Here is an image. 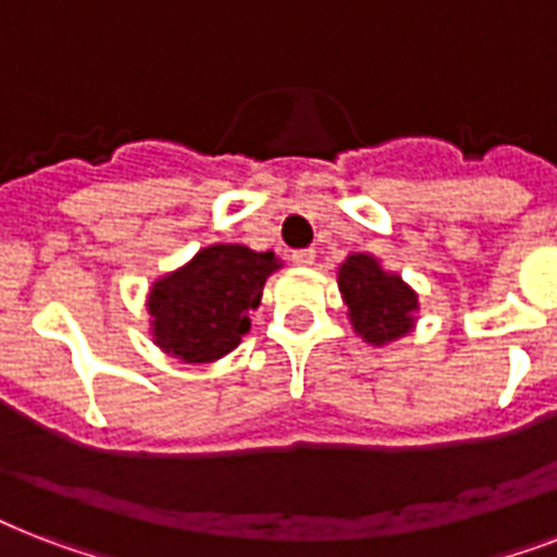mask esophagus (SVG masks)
I'll list each match as a JSON object with an SVG mask.
<instances>
[{
    "mask_svg": "<svg viewBox=\"0 0 557 557\" xmlns=\"http://www.w3.org/2000/svg\"><path fill=\"white\" fill-rule=\"evenodd\" d=\"M292 262H295V265H300V269H309V265L314 262V251H312V248L295 251V253H292Z\"/></svg>",
    "mask_w": 557,
    "mask_h": 557,
    "instance_id": "obj_1",
    "label": "esophagus"
}]
</instances>
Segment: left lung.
Segmentation results:
<instances>
[{
    "instance_id": "left-lung-1",
    "label": "left lung",
    "mask_w": 557,
    "mask_h": 557,
    "mask_svg": "<svg viewBox=\"0 0 557 557\" xmlns=\"http://www.w3.org/2000/svg\"><path fill=\"white\" fill-rule=\"evenodd\" d=\"M338 292L352 330L370 347H389L416 330L419 295L372 253H349L338 265Z\"/></svg>"
}]
</instances>
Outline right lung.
<instances>
[{
    "mask_svg": "<svg viewBox=\"0 0 557 557\" xmlns=\"http://www.w3.org/2000/svg\"><path fill=\"white\" fill-rule=\"evenodd\" d=\"M283 269L274 251L216 243L152 280L147 295L152 344L185 364H213L251 330L265 280Z\"/></svg>",
    "mask_w": 557,
    "mask_h": 557,
    "instance_id": "right-lung-1",
    "label": "right lung"
}]
</instances>
